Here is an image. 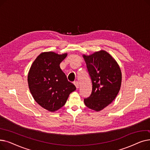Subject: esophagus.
Returning a JSON list of instances; mask_svg holds the SVG:
<instances>
[{"label":"esophagus","mask_w":150,"mask_h":150,"mask_svg":"<svg viewBox=\"0 0 150 150\" xmlns=\"http://www.w3.org/2000/svg\"><path fill=\"white\" fill-rule=\"evenodd\" d=\"M74 84H75V87H76V88H79V83H78V81H74Z\"/></svg>","instance_id":"obj_1"}]
</instances>
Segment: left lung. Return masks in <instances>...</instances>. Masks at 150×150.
Masks as SVG:
<instances>
[{
    "instance_id": "8db88e82",
    "label": "left lung",
    "mask_w": 150,
    "mask_h": 150,
    "mask_svg": "<svg viewBox=\"0 0 150 150\" xmlns=\"http://www.w3.org/2000/svg\"><path fill=\"white\" fill-rule=\"evenodd\" d=\"M83 57L92 84L91 96L84 98V102L88 108L98 112L117 97L122 83L121 70L111 55L105 50Z\"/></svg>"
}]
</instances>
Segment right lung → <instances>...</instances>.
Masks as SVG:
<instances>
[{"label":"right lung","mask_w":150,"mask_h":150,"mask_svg":"<svg viewBox=\"0 0 150 150\" xmlns=\"http://www.w3.org/2000/svg\"><path fill=\"white\" fill-rule=\"evenodd\" d=\"M67 55L43 52L34 61L28 74V87L33 98L50 112L64 106L70 93L76 90L59 66Z\"/></svg>","instance_id":"add662e5"}]
</instances>
